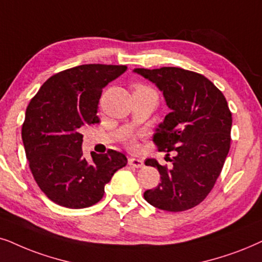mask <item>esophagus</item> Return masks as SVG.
Wrapping results in <instances>:
<instances>
[{
  "instance_id": "34e87169",
  "label": "esophagus",
  "mask_w": 262,
  "mask_h": 262,
  "mask_svg": "<svg viewBox=\"0 0 262 262\" xmlns=\"http://www.w3.org/2000/svg\"><path fill=\"white\" fill-rule=\"evenodd\" d=\"M128 164L130 166L137 167V169H140V167L144 166V162L141 159H137V158H129L128 159Z\"/></svg>"
}]
</instances>
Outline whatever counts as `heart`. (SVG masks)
Returning <instances> with one entry per match:
<instances>
[{
	"instance_id": "heart-1",
	"label": "heart",
	"mask_w": 262,
	"mask_h": 262,
	"mask_svg": "<svg viewBox=\"0 0 262 262\" xmlns=\"http://www.w3.org/2000/svg\"><path fill=\"white\" fill-rule=\"evenodd\" d=\"M130 146H134V142H133V141H132V142H130Z\"/></svg>"
}]
</instances>
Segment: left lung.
<instances>
[{
	"label": "left lung",
	"mask_w": 262,
	"mask_h": 262,
	"mask_svg": "<svg viewBox=\"0 0 262 262\" xmlns=\"http://www.w3.org/2000/svg\"><path fill=\"white\" fill-rule=\"evenodd\" d=\"M162 91L170 113L156 128L159 151L175 152L167 169L146 159L160 173V183L144 193L159 210L181 212L205 200L221 175L230 149L232 117L223 93L204 75L176 67L137 68ZM169 156V155H167Z\"/></svg>",
	"instance_id": "obj_1"
}]
</instances>
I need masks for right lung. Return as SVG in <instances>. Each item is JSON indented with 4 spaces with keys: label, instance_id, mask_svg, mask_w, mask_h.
Returning <instances> with one entry per match:
<instances>
[{
    "label": "right lung",
    "instance_id": "obj_1",
    "mask_svg": "<svg viewBox=\"0 0 262 262\" xmlns=\"http://www.w3.org/2000/svg\"><path fill=\"white\" fill-rule=\"evenodd\" d=\"M125 66L82 64L52 75L26 109L21 137L31 172L40 190L60 206L85 208L98 202L104 187L127 165L123 153L82 156L86 124L98 123L99 98Z\"/></svg>",
    "mask_w": 262,
    "mask_h": 262
}]
</instances>
